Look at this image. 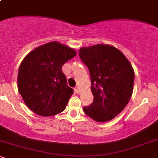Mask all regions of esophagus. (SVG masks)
I'll return each instance as SVG.
<instances>
[{
    "instance_id": "1",
    "label": "esophagus",
    "mask_w": 158,
    "mask_h": 158,
    "mask_svg": "<svg viewBox=\"0 0 158 158\" xmlns=\"http://www.w3.org/2000/svg\"><path fill=\"white\" fill-rule=\"evenodd\" d=\"M74 90H75V92L77 94H79L80 93V88H79V87H77V88H74Z\"/></svg>"
}]
</instances>
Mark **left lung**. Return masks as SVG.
Returning <instances> with one entry per match:
<instances>
[{"mask_svg":"<svg viewBox=\"0 0 158 158\" xmlns=\"http://www.w3.org/2000/svg\"><path fill=\"white\" fill-rule=\"evenodd\" d=\"M81 61L89 69L94 101L84 112L94 121L111 120L123 111L133 93L135 71L128 59L113 45L82 47Z\"/></svg>","mask_w":158,"mask_h":158,"instance_id":"obj_1","label":"left lung"}]
</instances>
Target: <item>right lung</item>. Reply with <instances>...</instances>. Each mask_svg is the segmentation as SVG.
<instances>
[{
	"mask_svg": "<svg viewBox=\"0 0 158 158\" xmlns=\"http://www.w3.org/2000/svg\"><path fill=\"white\" fill-rule=\"evenodd\" d=\"M77 55L73 48L51 41L29 52L18 73V89L34 113L50 117L65 109L73 90L67 85L63 64Z\"/></svg>",
	"mask_w": 158,
	"mask_h": 158,
	"instance_id": "right-lung-1",
	"label": "right lung"
}]
</instances>
